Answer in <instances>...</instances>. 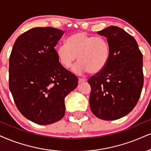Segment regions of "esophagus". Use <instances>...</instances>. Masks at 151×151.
<instances>
[{"mask_svg":"<svg viewBox=\"0 0 151 151\" xmlns=\"http://www.w3.org/2000/svg\"><path fill=\"white\" fill-rule=\"evenodd\" d=\"M87 80L85 79V78H78V83H83V82H85Z\"/></svg>","mask_w":151,"mask_h":151,"instance_id":"1","label":"esophagus"}]
</instances>
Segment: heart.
<instances>
[{"label": "heart", "mask_w": 151, "mask_h": 151, "mask_svg": "<svg viewBox=\"0 0 151 151\" xmlns=\"http://www.w3.org/2000/svg\"><path fill=\"white\" fill-rule=\"evenodd\" d=\"M57 58L64 68H68L76 61L73 68L76 73L89 71L98 73L105 68L111 57V46L106 38L77 32L67 38L66 45H61L57 50Z\"/></svg>", "instance_id": "heart-1"}]
</instances>
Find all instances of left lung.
Returning a JSON list of instances; mask_svg holds the SVG:
<instances>
[{
    "mask_svg": "<svg viewBox=\"0 0 151 151\" xmlns=\"http://www.w3.org/2000/svg\"><path fill=\"white\" fill-rule=\"evenodd\" d=\"M97 33L109 42L111 57L105 68L87 81L90 109L101 120H118L131 112L140 97L143 55L134 37L120 28L111 26Z\"/></svg>",
    "mask_w": 151,
    "mask_h": 151,
    "instance_id": "8db88e82",
    "label": "left lung"
}]
</instances>
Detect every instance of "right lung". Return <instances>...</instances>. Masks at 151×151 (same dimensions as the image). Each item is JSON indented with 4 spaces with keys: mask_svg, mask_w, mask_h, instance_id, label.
I'll use <instances>...</instances> for the list:
<instances>
[{
    "mask_svg": "<svg viewBox=\"0 0 151 151\" xmlns=\"http://www.w3.org/2000/svg\"><path fill=\"white\" fill-rule=\"evenodd\" d=\"M64 33L33 28L17 38L11 52L9 88L19 112L35 123L60 120L65 97L78 86V78L60 64L55 49Z\"/></svg>",
    "mask_w": 151,
    "mask_h": 151,
    "instance_id": "obj_1",
    "label": "right lung"
}]
</instances>
